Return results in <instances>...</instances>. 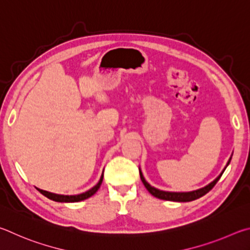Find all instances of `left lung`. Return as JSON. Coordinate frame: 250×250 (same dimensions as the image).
<instances>
[{"mask_svg":"<svg viewBox=\"0 0 250 250\" xmlns=\"http://www.w3.org/2000/svg\"><path fill=\"white\" fill-rule=\"evenodd\" d=\"M233 156V155H231ZM231 156L230 158L227 161V164L225 166V168L223 169V171L220 173V176H218L215 180H213L211 183H208V186H205L203 188H201V189L198 190H194V191H189V192H171V191H164V190H159L157 189V188L150 186L149 183H148L145 178L143 176V172L141 168H139V176H141L142 181L144 183V186H145L146 189L148 190V192L151 195L156 196V198L161 199V200H166V201H173V202H190V201H194L196 199L201 198V196H203L208 193V191H211L213 189V187L216 185V182L220 180V178L222 177L223 172L225 171V169L227 168V166L229 165L230 160H231Z\"/></svg>","mask_w":250,"mask_h":250,"instance_id":"obj_1","label":"left lung"}]
</instances>
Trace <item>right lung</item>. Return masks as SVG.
Wrapping results in <instances>:
<instances>
[{"mask_svg": "<svg viewBox=\"0 0 250 250\" xmlns=\"http://www.w3.org/2000/svg\"><path fill=\"white\" fill-rule=\"evenodd\" d=\"M104 171V170H103ZM102 181H103V172H102V176H101L99 182L96 183V185L91 188L90 190H87L85 192H83V193L80 194H76V195H64V194H57V193H52V192L49 191H45V190H42V189H38L37 190L41 192L42 194H43L45 196H47L48 199H50L52 201H56V202H64V203H72V202H80V201H83L85 199H89L90 196L93 195L96 191L100 189L101 185H102Z\"/></svg>", "mask_w": 250, "mask_h": 250, "instance_id": "1", "label": "right lung"}]
</instances>
